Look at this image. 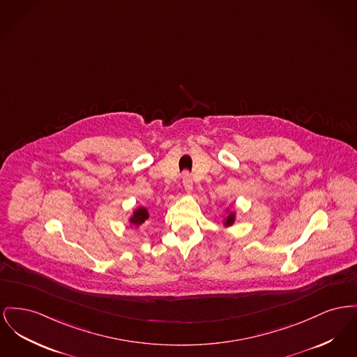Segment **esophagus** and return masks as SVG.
Segmentation results:
<instances>
[{"label": "esophagus", "instance_id": "1", "mask_svg": "<svg viewBox=\"0 0 357 357\" xmlns=\"http://www.w3.org/2000/svg\"><path fill=\"white\" fill-rule=\"evenodd\" d=\"M182 183H183V188H185V190H186L188 192H191V190H192V179H191L189 172H185V174H183Z\"/></svg>", "mask_w": 357, "mask_h": 357}]
</instances>
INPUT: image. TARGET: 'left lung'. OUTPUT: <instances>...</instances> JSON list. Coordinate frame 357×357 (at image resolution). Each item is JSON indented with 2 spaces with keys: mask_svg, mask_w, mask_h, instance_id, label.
Returning a JSON list of instances; mask_svg holds the SVG:
<instances>
[{
  "mask_svg": "<svg viewBox=\"0 0 357 357\" xmlns=\"http://www.w3.org/2000/svg\"><path fill=\"white\" fill-rule=\"evenodd\" d=\"M234 218H236V214H234V211H231L228 215H227V218H225V221H224V227H231L234 224Z\"/></svg>",
  "mask_w": 357,
  "mask_h": 357,
  "instance_id": "8db88e82",
  "label": "left lung"
}]
</instances>
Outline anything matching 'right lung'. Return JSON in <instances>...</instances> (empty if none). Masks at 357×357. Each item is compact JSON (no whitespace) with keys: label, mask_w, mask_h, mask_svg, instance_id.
Instances as JSON below:
<instances>
[{"label":"right lung","mask_w":357,"mask_h":357,"mask_svg":"<svg viewBox=\"0 0 357 357\" xmlns=\"http://www.w3.org/2000/svg\"><path fill=\"white\" fill-rule=\"evenodd\" d=\"M148 218H149V213H148L147 208L140 206V208H137V209L133 211L132 217L129 218V222H130L132 225L139 227V225H142L143 222H146V220H148Z\"/></svg>","instance_id":"obj_1"}]
</instances>
